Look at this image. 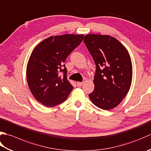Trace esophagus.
I'll list each match as a JSON object with an SVG mask.
<instances>
[{
	"mask_svg": "<svg viewBox=\"0 0 151 151\" xmlns=\"http://www.w3.org/2000/svg\"><path fill=\"white\" fill-rule=\"evenodd\" d=\"M83 84H84V82H77V83H76V84H77V86H82L83 85Z\"/></svg>",
	"mask_w": 151,
	"mask_h": 151,
	"instance_id": "1",
	"label": "esophagus"
}]
</instances>
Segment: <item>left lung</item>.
Segmentation results:
<instances>
[{
  "label": "left lung",
  "instance_id": "1",
  "mask_svg": "<svg viewBox=\"0 0 151 151\" xmlns=\"http://www.w3.org/2000/svg\"><path fill=\"white\" fill-rule=\"evenodd\" d=\"M84 42L96 65L95 88L89 97L103 110L120 104L128 93L132 80V64L128 50L109 35L89 34Z\"/></svg>",
  "mask_w": 151,
  "mask_h": 151
}]
</instances>
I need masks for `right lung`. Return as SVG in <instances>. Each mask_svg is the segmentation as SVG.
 Segmentation results:
<instances>
[{"label": "right lung", "mask_w": 151, "mask_h": 151, "mask_svg": "<svg viewBox=\"0 0 151 151\" xmlns=\"http://www.w3.org/2000/svg\"><path fill=\"white\" fill-rule=\"evenodd\" d=\"M84 35L52 36L35 47L29 59L26 76L29 89L38 102L52 107L67 99L73 86L67 78L65 61L83 40ZM60 72L64 76L58 75Z\"/></svg>", "instance_id": "add662e5"}]
</instances>
